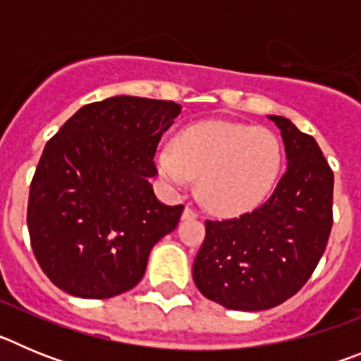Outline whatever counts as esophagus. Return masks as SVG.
I'll list each match as a JSON object with an SVG mask.
<instances>
[{
    "mask_svg": "<svg viewBox=\"0 0 361 361\" xmlns=\"http://www.w3.org/2000/svg\"><path fill=\"white\" fill-rule=\"evenodd\" d=\"M183 219L184 220H190V219H197V212L195 209H191V208H184V212H183Z\"/></svg>",
    "mask_w": 361,
    "mask_h": 361,
    "instance_id": "34e87169",
    "label": "esophagus"
}]
</instances>
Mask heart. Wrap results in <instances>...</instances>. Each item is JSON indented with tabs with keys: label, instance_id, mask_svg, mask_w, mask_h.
Listing matches in <instances>:
<instances>
[{
	"label": "heart",
	"instance_id": "heart-1",
	"mask_svg": "<svg viewBox=\"0 0 361 361\" xmlns=\"http://www.w3.org/2000/svg\"><path fill=\"white\" fill-rule=\"evenodd\" d=\"M283 146L275 132L231 121H197L155 153L159 177L184 188L199 177L197 191L212 212L238 215L257 208L275 188Z\"/></svg>",
	"mask_w": 361,
	"mask_h": 361
}]
</instances>
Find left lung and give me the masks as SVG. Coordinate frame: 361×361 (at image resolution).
<instances>
[{
    "label": "left lung",
    "instance_id": "left-lung-1",
    "mask_svg": "<svg viewBox=\"0 0 361 361\" xmlns=\"http://www.w3.org/2000/svg\"><path fill=\"white\" fill-rule=\"evenodd\" d=\"M280 128L288 170L273 195L237 219L206 220L193 282L206 298L235 311H264L302 289L333 228L334 175L320 146L286 117Z\"/></svg>",
    "mask_w": 361,
    "mask_h": 361
}]
</instances>
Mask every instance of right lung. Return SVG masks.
I'll return each instance as SVG.
<instances>
[{
  "mask_svg": "<svg viewBox=\"0 0 361 361\" xmlns=\"http://www.w3.org/2000/svg\"><path fill=\"white\" fill-rule=\"evenodd\" d=\"M180 114L173 101L117 95L78 110L47 142L28 195L37 264L79 298H111L141 282L149 251L184 206L153 193L155 152Z\"/></svg>",
  "mask_w": 361,
  "mask_h": 361,
  "instance_id": "1",
  "label": "right lung"
}]
</instances>
